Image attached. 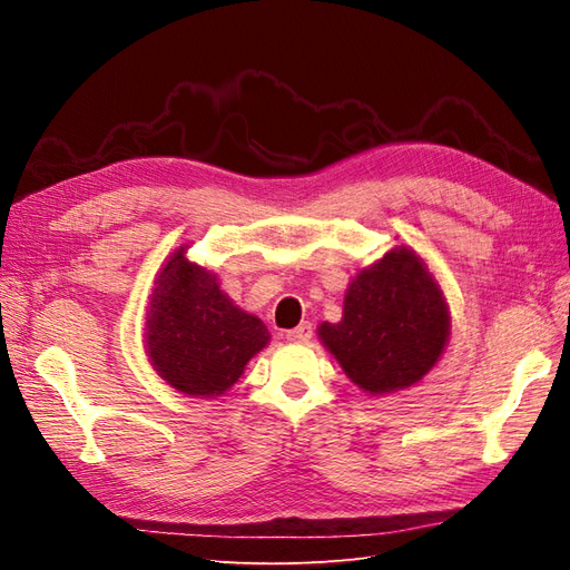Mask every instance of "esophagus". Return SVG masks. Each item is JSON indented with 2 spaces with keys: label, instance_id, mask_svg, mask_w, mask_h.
I'll use <instances>...</instances> for the list:
<instances>
[{
  "label": "esophagus",
  "instance_id": "esophagus-1",
  "mask_svg": "<svg viewBox=\"0 0 570 570\" xmlns=\"http://www.w3.org/2000/svg\"><path fill=\"white\" fill-rule=\"evenodd\" d=\"M312 337H314L312 323H302V325L292 327V331L285 333V340H287V342H308Z\"/></svg>",
  "mask_w": 570,
  "mask_h": 570
}]
</instances>
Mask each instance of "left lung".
Returning a JSON list of instances; mask_svg holds the SVG:
<instances>
[{
  "instance_id": "1",
  "label": "left lung",
  "mask_w": 570,
  "mask_h": 570,
  "mask_svg": "<svg viewBox=\"0 0 570 570\" xmlns=\"http://www.w3.org/2000/svg\"><path fill=\"white\" fill-rule=\"evenodd\" d=\"M450 304L411 247H394L361 268L344 292L342 321L318 325V340L366 394L421 383L450 342Z\"/></svg>"
}]
</instances>
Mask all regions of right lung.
<instances>
[{
    "mask_svg": "<svg viewBox=\"0 0 570 570\" xmlns=\"http://www.w3.org/2000/svg\"><path fill=\"white\" fill-rule=\"evenodd\" d=\"M268 342L264 321L235 306L216 273L189 262L187 245L170 252L154 278L145 316V350L166 385L216 400Z\"/></svg>",
    "mask_w": 570,
    "mask_h": 570,
    "instance_id": "add662e5",
    "label": "right lung"
}]
</instances>
